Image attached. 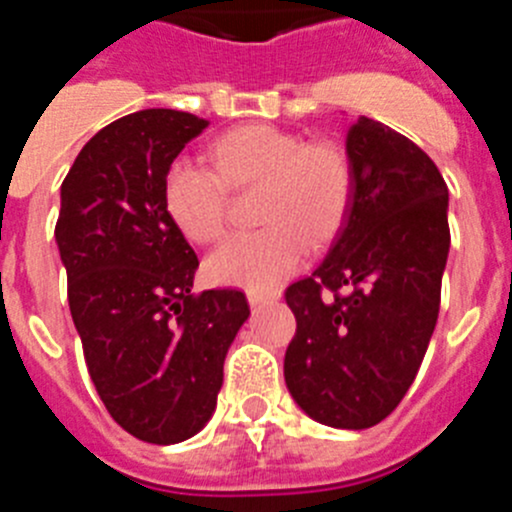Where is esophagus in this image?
Masks as SVG:
<instances>
[{
  "instance_id": "1",
  "label": "esophagus",
  "mask_w": 512,
  "mask_h": 512,
  "mask_svg": "<svg viewBox=\"0 0 512 512\" xmlns=\"http://www.w3.org/2000/svg\"><path fill=\"white\" fill-rule=\"evenodd\" d=\"M246 297H248V302H251V307L271 305V302H277V300H279L277 292H256V289H248Z\"/></svg>"
}]
</instances>
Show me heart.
Returning a JSON list of instances; mask_svg holds the SVG:
<instances>
[{"instance_id": "heart-1", "label": "heart", "mask_w": 512, "mask_h": 512, "mask_svg": "<svg viewBox=\"0 0 512 512\" xmlns=\"http://www.w3.org/2000/svg\"><path fill=\"white\" fill-rule=\"evenodd\" d=\"M215 169L179 158L164 176V205L194 243L220 238L228 187H261L256 233L230 235L207 256L210 282L269 292L305 259L307 243L336 233L348 205L346 158L271 125H243L212 146Z\"/></svg>"}]
</instances>
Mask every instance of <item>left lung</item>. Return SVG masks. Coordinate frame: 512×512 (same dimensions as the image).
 <instances>
[{
    "label": "left lung",
    "mask_w": 512,
    "mask_h": 512,
    "mask_svg": "<svg viewBox=\"0 0 512 512\" xmlns=\"http://www.w3.org/2000/svg\"><path fill=\"white\" fill-rule=\"evenodd\" d=\"M346 161L341 228L318 269L284 295L297 318L284 382L312 420L364 431L400 405L436 328L449 189L413 140L369 117L348 128Z\"/></svg>",
    "instance_id": "1"
}]
</instances>
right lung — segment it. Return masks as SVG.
Segmentation results:
<instances>
[{
  "instance_id": "right-lung-1",
  "label": "right lung",
  "mask_w": 512,
  "mask_h": 512,
  "mask_svg": "<svg viewBox=\"0 0 512 512\" xmlns=\"http://www.w3.org/2000/svg\"><path fill=\"white\" fill-rule=\"evenodd\" d=\"M205 128L179 110L125 115L61 184L56 243L89 377L115 423L158 446L205 428L251 315L238 289L192 295L200 261L164 205L166 171Z\"/></svg>"
}]
</instances>
